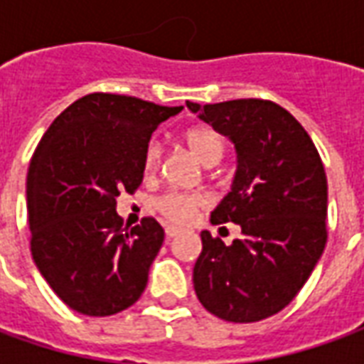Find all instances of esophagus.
Wrapping results in <instances>:
<instances>
[{"label":"esophagus","instance_id":"obj_1","mask_svg":"<svg viewBox=\"0 0 364 364\" xmlns=\"http://www.w3.org/2000/svg\"><path fill=\"white\" fill-rule=\"evenodd\" d=\"M181 234V230L177 228V226H167L166 228V236L167 237H177Z\"/></svg>","mask_w":364,"mask_h":364}]
</instances>
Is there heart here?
Masks as SVG:
<instances>
[{
    "mask_svg": "<svg viewBox=\"0 0 364 364\" xmlns=\"http://www.w3.org/2000/svg\"><path fill=\"white\" fill-rule=\"evenodd\" d=\"M183 140L191 154L197 158L198 164L206 167L214 166L224 154V142L220 134H216L214 130L206 127L189 128L183 136ZM159 161H161V148L156 140H150L144 150V171L154 173L159 167ZM205 205L206 197L200 193H167L156 200V208L159 213L177 224H187L193 220L195 213Z\"/></svg>",
    "mask_w": 364,
    "mask_h": 364,
    "instance_id": "heart-1",
    "label": "heart"
}]
</instances>
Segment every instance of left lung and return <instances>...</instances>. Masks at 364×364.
Listing matches in <instances>:
<instances>
[{
	"label": "left lung",
	"instance_id": "1",
	"mask_svg": "<svg viewBox=\"0 0 364 364\" xmlns=\"http://www.w3.org/2000/svg\"><path fill=\"white\" fill-rule=\"evenodd\" d=\"M187 109L234 144V181L210 222H234L244 234L226 245L200 232L195 292L220 320H265L290 304L326 247L328 181L320 154L302 124L273 101H187Z\"/></svg>",
	"mask_w": 364,
	"mask_h": 364
}]
</instances>
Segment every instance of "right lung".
I'll use <instances>...</instances> for the list:
<instances>
[{
	"label": "right lung",
	"instance_id": "right-lung-1",
	"mask_svg": "<svg viewBox=\"0 0 364 364\" xmlns=\"http://www.w3.org/2000/svg\"><path fill=\"white\" fill-rule=\"evenodd\" d=\"M181 109L91 93L44 132L27 175L31 252L75 312L112 316L142 296L164 228L154 218L122 228L117 197L140 187L151 132Z\"/></svg>",
	"mask_w": 364,
	"mask_h": 364
}]
</instances>
